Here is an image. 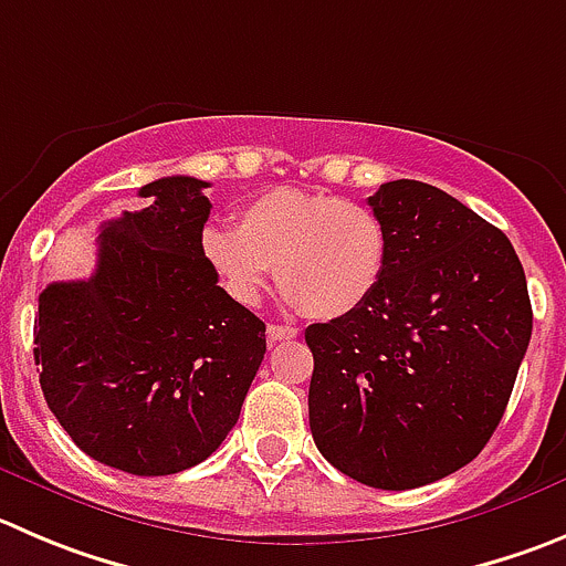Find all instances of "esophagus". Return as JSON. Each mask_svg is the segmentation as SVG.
<instances>
[{
  "mask_svg": "<svg viewBox=\"0 0 566 566\" xmlns=\"http://www.w3.org/2000/svg\"><path fill=\"white\" fill-rule=\"evenodd\" d=\"M269 342H289V338H297V327L292 325H269L266 327Z\"/></svg>",
  "mask_w": 566,
  "mask_h": 566,
  "instance_id": "1",
  "label": "esophagus"
}]
</instances>
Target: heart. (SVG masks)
<instances>
[{
	"mask_svg": "<svg viewBox=\"0 0 566 566\" xmlns=\"http://www.w3.org/2000/svg\"><path fill=\"white\" fill-rule=\"evenodd\" d=\"M199 250L233 303L255 305L274 274L305 316L342 319L384 283L389 230L355 199L272 188L239 208L235 228L208 224Z\"/></svg>",
	"mask_w": 566,
	"mask_h": 566,
	"instance_id": "1",
	"label": "heart"
}]
</instances>
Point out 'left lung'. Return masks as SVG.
Here are the masks:
<instances>
[{"label": "left lung", "instance_id": "8db88e82", "mask_svg": "<svg viewBox=\"0 0 566 566\" xmlns=\"http://www.w3.org/2000/svg\"><path fill=\"white\" fill-rule=\"evenodd\" d=\"M389 266L364 308L305 331L308 419L319 453L353 481L417 489L492 439L534 327L528 283L503 230L419 180L369 197Z\"/></svg>", "mask_w": 566, "mask_h": 566}]
</instances>
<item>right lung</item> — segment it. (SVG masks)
Listing matches in <instances>:
<instances>
[{"label":"right lung","instance_id":"1","mask_svg":"<svg viewBox=\"0 0 566 566\" xmlns=\"http://www.w3.org/2000/svg\"><path fill=\"white\" fill-rule=\"evenodd\" d=\"M208 186L147 182V208L102 224L96 272L38 297L46 406L85 455L130 475L206 461L266 353V325L224 294L199 250Z\"/></svg>","mask_w":566,"mask_h":566}]
</instances>
